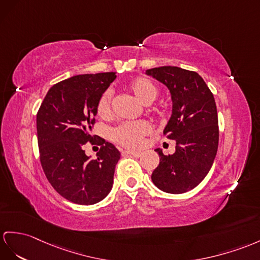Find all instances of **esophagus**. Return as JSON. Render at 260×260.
Returning <instances> with one entry per match:
<instances>
[{"mask_svg":"<svg viewBox=\"0 0 260 260\" xmlns=\"http://www.w3.org/2000/svg\"><path fill=\"white\" fill-rule=\"evenodd\" d=\"M122 153H125V154H129V155H132V156H136V157H139L141 156V152H137V151H132V150H126V151H123Z\"/></svg>","mask_w":260,"mask_h":260,"instance_id":"obj_1","label":"esophagus"}]
</instances>
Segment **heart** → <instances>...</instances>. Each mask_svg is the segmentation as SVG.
Masks as SVG:
<instances>
[{
	"label": "heart",
	"mask_w": 260,
	"mask_h": 260,
	"mask_svg": "<svg viewBox=\"0 0 260 260\" xmlns=\"http://www.w3.org/2000/svg\"><path fill=\"white\" fill-rule=\"evenodd\" d=\"M131 92L138 100L144 105H150L157 96V87L154 82L144 77H138L131 80L128 85ZM97 112L99 117L107 119L111 116V91L106 90L101 94L98 104ZM152 128L147 121L124 122L112 130V139L117 143L125 148L137 149L140 148L143 142V138L149 135Z\"/></svg>",
	"instance_id": "obj_1"
}]
</instances>
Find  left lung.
I'll return each instance as SVG.
<instances>
[{
  "mask_svg": "<svg viewBox=\"0 0 260 260\" xmlns=\"http://www.w3.org/2000/svg\"><path fill=\"white\" fill-rule=\"evenodd\" d=\"M168 87L172 113L163 130L175 140V152L164 155L155 149L160 163L151 175L161 191L182 194L204 180L218 148V118L215 99L201 76L175 66L151 68L145 72Z\"/></svg>",
  "mask_w": 260,
  "mask_h": 260,
  "instance_id": "8db88e82",
  "label": "left lung"
}]
</instances>
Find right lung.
I'll use <instances>...</instances> for the list:
<instances>
[{"label":"right lung","instance_id":"obj_1","mask_svg":"<svg viewBox=\"0 0 260 260\" xmlns=\"http://www.w3.org/2000/svg\"><path fill=\"white\" fill-rule=\"evenodd\" d=\"M116 77V73L85 74L57 82L37 112L44 173L62 198L76 204H96L112 188L120 152L104 139L96 160L82 148L89 141L94 143L91 129L98 100Z\"/></svg>","mask_w":260,"mask_h":260}]
</instances>
